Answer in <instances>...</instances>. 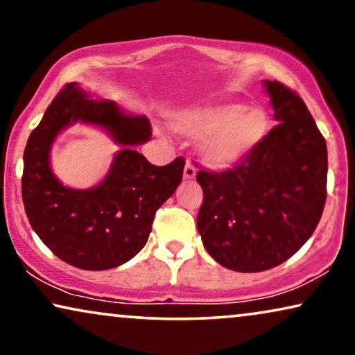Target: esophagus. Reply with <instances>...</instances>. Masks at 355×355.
<instances>
[{
    "label": "esophagus",
    "mask_w": 355,
    "mask_h": 355,
    "mask_svg": "<svg viewBox=\"0 0 355 355\" xmlns=\"http://www.w3.org/2000/svg\"><path fill=\"white\" fill-rule=\"evenodd\" d=\"M196 174H197L196 166H193V164L187 159L186 166H184V179H193L196 178Z\"/></svg>",
    "instance_id": "34e87169"
}]
</instances>
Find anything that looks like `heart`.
<instances>
[{
	"label": "heart",
	"instance_id": "b5f03b06",
	"mask_svg": "<svg viewBox=\"0 0 355 355\" xmlns=\"http://www.w3.org/2000/svg\"><path fill=\"white\" fill-rule=\"evenodd\" d=\"M176 132L200 139L202 158L213 168H231L245 159L270 132L271 119L260 106L237 101L184 110L173 119Z\"/></svg>",
	"mask_w": 355,
	"mask_h": 355
}]
</instances>
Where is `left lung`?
<instances>
[{
	"mask_svg": "<svg viewBox=\"0 0 355 355\" xmlns=\"http://www.w3.org/2000/svg\"><path fill=\"white\" fill-rule=\"evenodd\" d=\"M275 125L234 168L200 169L203 203L197 227L218 263L257 273L291 259L313 234L327 202L328 152L304 100L265 80Z\"/></svg>",
	"mask_w": 355,
	"mask_h": 355,
	"instance_id": "8db88e82",
	"label": "left lung"
}]
</instances>
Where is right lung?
I'll return each instance as SVG.
<instances>
[{
  "label": "right lung",
  "instance_id": "right-lung-1",
  "mask_svg": "<svg viewBox=\"0 0 355 355\" xmlns=\"http://www.w3.org/2000/svg\"><path fill=\"white\" fill-rule=\"evenodd\" d=\"M77 120L103 127L123 150L98 187H62L49 166L55 135ZM152 137L145 116L114 101L94 100L77 82L64 85L32 130L24 150L22 200L31 226L62 261L82 270H110L147 244L153 216L182 181L184 162L155 166L134 150Z\"/></svg>",
  "mask_w": 355,
  "mask_h": 355
}]
</instances>
